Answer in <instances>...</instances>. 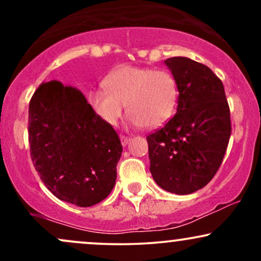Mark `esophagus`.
<instances>
[{"label": "esophagus", "mask_w": 261, "mask_h": 261, "mask_svg": "<svg viewBox=\"0 0 261 261\" xmlns=\"http://www.w3.org/2000/svg\"><path fill=\"white\" fill-rule=\"evenodd\" d=\"M120 140H121V145L122 146H126L128 142H130V137H126V136H120Z\"/></svg>", "instance_id": "1"}]
</instances>
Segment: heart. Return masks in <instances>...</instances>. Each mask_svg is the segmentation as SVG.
Here are the masks:
<instances>
[{
	"instance_id": "obj_1",
	"label": "heart",
	"mask_w": 261,
	"mask_h": 261,
	"mask_svg": "<svg viewBox=\"0 0 261 261\" xmlns=\"http://www.w3.org/2000/svg\"><path fill=\"white\" fill-rule=\"evenodd\" d=\"M104 86L89 92L88 100L101 120L113 126L125 106L135 127L160 126L174 113L178 88L168 71L122 66L108 74Z\"/></svg>"
}]
</instances>
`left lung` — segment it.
<instances>
[{
    "label": "left lung",
    "mask_w": 261,
    "mask_h": 261,
    "mask_svg": "<svg viewBox=\"0 0 261 261\" xmlns=\"http://www.w3.org/2000/svg\"><path fill=\"white\" fill-rule=\"evenodd\" d=\"M178 88L176 114L148 135L149 170L164 190L187 195L202 189L222 163L230 114L222 82L207 66L175 56L164 61Z\"/></svg>",
    "instance_id": "left-lung-1"
}]
</instances>
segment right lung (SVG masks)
<instances>
[{
    "instance_id": "right-lung-1",
    "label": "right lung",
    "mask_w": 261,
    "mask_h": 261,
    "mask_svg": "<svg viewBox=\"0 0 261 261\" xmlns=\"http://www.w3.org/2000/svg\"><path fill=\"white\" fill-rule=\"evenodd\" d=\"M28 133L35 169L58 199L89 207L109 195L122 146L82 92L59 81L39 86L29 103Z\"/></svg>"
}]
</instances>
